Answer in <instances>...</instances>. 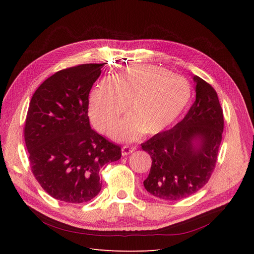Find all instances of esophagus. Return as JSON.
<instances>
[{"mask_svg":"<svg viewBox=\"0 0 254 254\" xmlns=\"http://www.w3.org/2000/svg\"><path fill=\"white\" fill-rule=\"evenodd\" d=\"M134 150H136V146H123L122 147V155L128 156L130 153H132Z\"/></svg>","mask_w":254,"mask_h":254,"instance_id":"obj_1","label":"esophagus"}]
</instances>
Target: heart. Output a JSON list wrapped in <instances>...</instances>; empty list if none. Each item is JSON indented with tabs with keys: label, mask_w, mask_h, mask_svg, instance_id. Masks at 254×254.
<instances>
[{
	"label": "heart",
	"mask_w": 254,
	"mask_h": 254,
	"mask_svg": "<svg viewBox=\"0 0 254 254\" xmlns=\"http://www.w3.org/2000/svg\"><path fill=\"white\" fill-rule=\"evenodd\" d=\"M191 98L190 83L157 66H133L113 80L103 79L90 97L89 115L101 132L108 130L129 104L131 113L112 130L118 140L133 141L143 132H162L187 109Z\"/></svg>",
	"instance_id": "obj_1"
}]
</instances>
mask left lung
<instances>
[{
    "instance_id": "obj_1",
    "label": "left lung",
    "mask_w": 254,
    "mask_h": 254,
    "mask_svg": "<svg viewBox=\"0 0 254 254\" xmlns=\"http://www.w3.org/2000/svg\"><path fill=\"white\" fill-rule=\"evenodd\" d=\"M196 99L172 129L142 144L151 157L146 190L164 200H180L203 188L216 165L224 131V114L216 91L194 76Z\"/></svg>"
}]
</instances>
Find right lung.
Listing matches in <instances>:
<instances>
[{"mask_svg": "<svg viewBox=\"0 0 254 254\" xmlns=\"http://www.w3.org/2000/svg\"><path fill=\"white\" fill-rule=\"evenodd\" d=\"M103 64L58 71L30 99L24 139L32 172L41 188L57 200L82 203L102 190L101 168L121 159L119 145L93 129L88 117L89 93Z\"/></svg>", "mask_w": 254, "mask_h": 254, "instance_id": "1", "label": "right lung"}]
</instances>
